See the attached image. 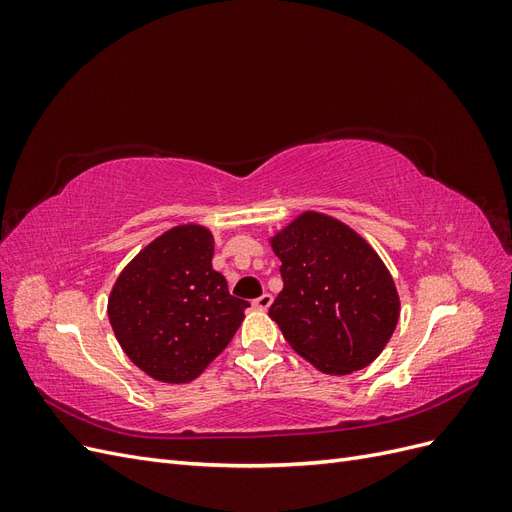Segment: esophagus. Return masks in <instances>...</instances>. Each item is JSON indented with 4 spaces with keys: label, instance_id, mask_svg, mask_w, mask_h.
Wrapping results in <instances>:
<instances>
[{
    "label": "esophagus",
    "instance_id": "obj_1",
    "mask_svg": "<svg viewBox=\"0 0 512 512\" xmlns=\"http://www.w3.org/2000/svg\"><path fill=\"white\" fill-rule=\"evenodd\" d=\"M271 303H273V297L271 294H262V297H258V299H254V309H258V312H265V309H269L271 307Z\"/></svg>",
    "mask_w": 512,
    "mask_h": 512
}]
</instances>
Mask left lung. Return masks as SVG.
Segmentation results:
<instances>
[{"mask_svg":"<svg viewBox=\"0 0 512 512\" xmlns=\"http://www.w3.org/2000/svg\"><path fill=\"white\" fill-rule=\"evenodd\" d=\"M269 243L284 280L269 316L292 350L331 376L374 363L399 320L395 282L374 247L318 211H303Z\"/></svg>","mask_w":512,"mask_h":512,"instance_id":"8db88e82","label":"left lung"}]
</instances>
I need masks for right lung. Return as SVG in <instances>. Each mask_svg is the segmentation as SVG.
Returning <instances> with one entry per match:
<instances>
[{"instance_id": "right-lung-1", "label": "right lung", "mask_w": 512, "mask_h": 512, "mask_svg": "<svg viewBox=\"0 0 512 512\" xmlns=\"http://www.w3.org/2000/svg\"><path fill=\"white\" fill-rule=\"evenodd\" d=\"M213 235L200 224L170 228L117 277L108 320L128 359L168 384L198 378L237 333L250 303L213 271Z\"/></svg>"}]
</instances>
